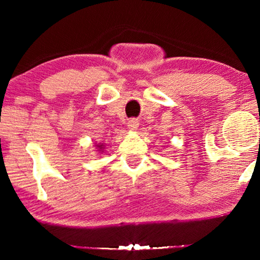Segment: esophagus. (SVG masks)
Returning <instances> with one entry per match:
<instances>
[{"mask_svg":"<svg viewBox=\"0 0 260 260\" xmlns=\"http://www.w3.org/2000/svg\"><path fill=\"white\" fill-rule=\"evenodd\" d=\"M127 126H129L130 130H136L138 127V122L136 119H130L129 122H127Z\"/></svg>","mask_w":260,"mask_h":260,"instance_id":"esophagus-1","label":"esophagus"}]
</instances>
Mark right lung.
Returning a JSON list of instances; mask_svg holds the SVG:
<instances>
[{"label": "right lung", "instance_id": "1", "mask_svg": "<svg viewBox=\"0 0 260 260\" xmlns=\"http://www.w3.org/2000/svg\"><path fill=\"white\" fill-rule=\"evenodd\" d=\"M101 149H102V145H101Z\"/></svg>", "mask_w": 260, "mask_h": 260}]
</instances>
